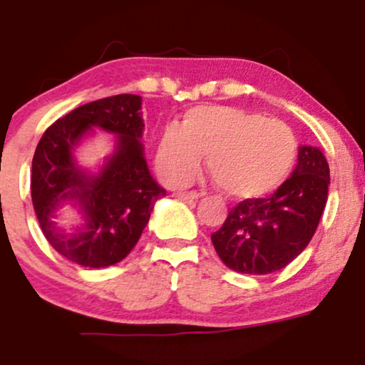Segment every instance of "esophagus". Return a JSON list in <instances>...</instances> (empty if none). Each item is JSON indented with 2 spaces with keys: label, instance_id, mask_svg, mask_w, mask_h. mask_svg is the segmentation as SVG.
Instances as JSON below:
<instances>
[{
  "label": "esophagus",
  "instance_id": "34e87169",
  "mask_svg": "<svg viewBox=\"0 0 365 365\" xmlns=\"http://www.w3.org/2000/svg\"><path fill=\"white\" fill-rule=\"evenodd\" d=\"M177 197H178V199H182V200H187V202H192V200H197V199H199V192H195V190L178 192Z\"/></svg>",
  "mask_w": 365,
  "mask_h": 365
}]
</instances>
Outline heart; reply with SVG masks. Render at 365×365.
Instances as JSON below:
<instances>
[{
	"label": "heart",
	"mask_w": 365,
	"mask_h": 365,
	"mask_svg": "<svg viewBox=\"0 0 365 365\" xmlns=\"http://www.w3.org/2000/svg\"><path fill=\"white\" fill-rule=\"evenodd\" d=\"M295 133L283 121L233 106H199L183 125L170 123L158 145V168L170 185H183L207 168L226 194L262 197L283 183L297 159Z\"/></svg>",
	"instance_id": "1"
}]
</instances>
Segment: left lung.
I'll list each match as a JSON object with an SVG mask.
<instances>
[{
  "instance_id": "obj_1",
  "label": "left lung",
  "mask_w": 365,
  "mask_h": 365,
  "mask_svg": "<svg viewBox=\"0 0 365 365\" xmlns=\"http://www.w3.org/2000/svg\"><path fill=\"white\" fill-rule=\"evenodd\" d=\"M329 166L319 148L300 145L299 163L266 199H245L211 235L217 255L230 269L269 274L283 269L316 233L328 200Z\"/></svg>"
}]
</instances>
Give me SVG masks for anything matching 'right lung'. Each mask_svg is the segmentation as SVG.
Wrapping results in <instances>:
<instances>
[{"label":"right lung","mask_w":365,"mask_h":365,"mask_svg":"<svg viewBox=\"0 0 365 365\" xmlns=\"http://www.w3.org/2000/svg\"><path fill=\"white\" fill-rule=\"evenodd\" d=\"M142 98L118 94L75 108L41 137L32 159V204L46 240L56 252L83 267L123 261L149 223L166 190L150 177L144 158ZM92 126L118 135L113 156L98 175L78 169L73 149ZM73 202L83 215L75 234L53 223V212Z\"/></svg>","instance_id":"1"}]
</instances>
